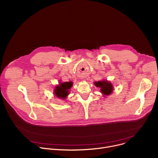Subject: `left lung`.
<instances>
[{"label":"left lung","instance_id":"left-lung-1","mask_svg":"<svg viewBox=\"0 0 158 158\" xmlns=\"http://www.w3.org/2000/svg\"><path fill=\"white\" fill-rule=\"evenodd\" d=\"M94 84L96 87H99L101 89V93H103L106 96L110 95L113 91V86L112 85V83L110 82H108V81H99L98 82H94Z\"/></svg>","mask_w":158,"mask_h":158}]
</instances>
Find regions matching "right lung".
Masks as SVG:
<instances>
[{
  "label": "right lung",
  "mask_w": 158,
  "mask_h": 158,
  "mask_svg": "<svg viewBox=\"0 0 158 158\" xmlns=\"http://www.w3.org/2000/svg\"><path fill=\"white\" fill-rule=\"evenodd\" d=\"M73 85L71 81L64 82L57 85L55 89V94L57 97L62 99H65L69 94V90Z\"/></svg>",
  "instance_id": "obj_1"
}]
</instances>
